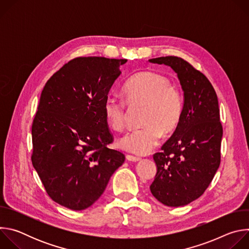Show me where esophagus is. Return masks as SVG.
Returning a JSON list of instances; mask_svg holds the SVG:
<instances>
[{
  "label": "esophagus",
  "instance_id": "34e87169",
  "mask_svg": "<svg viewBox=\"0 0 249 249\" xmlns=\"http://www.w3.org/2000/svg\"><path fill=\"white\" fill-rule=\"evenodd\" d=\"M126 159H127V160H129V161H139L140 160H141V158H139V157H135V156H132V155H127L126 156Z\"/></svg>",
  "mask_w": 249,
  "mask_h": 249
}]
</instances>
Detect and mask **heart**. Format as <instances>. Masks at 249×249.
<instances>
[{"instance_id":"1","label":"heart","mask_w":249,"mask_h":249,"mask_svg":"<svg viewBox=\"0 0 249 249\" xmlns=\"http://www.w3.org/2000/svg\"><path fill=\"white\" fill-rule=\"evenodd\" d=\"M125 101L114 95L105 98V121L114 131H122L128 119V107L144 106L141 123L145 125L125 135L119 146L136 155H147L160 143L161 135L171 134L179 125L183 114V96L178 86L160 74L141 72L123 86Z\"/></svg>"}]
</instances>
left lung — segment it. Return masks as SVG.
<instances>
[{"label": "left lung", "mask_w": 249, "mask_h": 249, "mask_svg": "<svg viewBox=\"0 0 249 249\" xmlns=\"http://www.w3.org/2000/svg\"><path fill=\"white\" fill-rule=\"evenodd\" d=\"M169 66L184 91L183 114L173 135L160 153L152 194L168 207L184 206L199 198L221 163L223 126L217 93L207 77L176 56L151 59Z\"/></svg>", "instance_id": "8db88e82"}]
</instances>
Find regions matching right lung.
Returning a JSON list of instances; mask_svg holds the SVG:
<instances>
[{
  "label": "right lung",
  "instance_id": "obj_1",
  "mask_svg": "<svg viewBox=\"0 0 249 249\" xmlns=\"http://www.w3.org/2000/svg\"><path fill=\"white\" fill-rule=\"evenodd\" d=\"M126 59L78 57L47 81L35 113L31 161L56 203L81 211L103 193L125 156L108 149L113 135L103 103Z\"/></svg>",
  "mask_w": 249,
  "mask_h": 249
}]
</instances>
